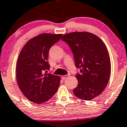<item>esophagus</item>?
<instances>
[{"mask_svg": "<svg viewBox=\"0 0 127 127\" xmlns=\"http://www.w3.org/2000/svg\"><path fill=\"white\" fill-rule=\"evenodd\" d=\"M68 77H69V75H63V76H62V79L63 80H65V79H66V78H68Z\"/></svg>", "mask_w": 127, "mask_h": 127, "instance_id": "esophagus-1", "label": "esophagus"}]
</instances>
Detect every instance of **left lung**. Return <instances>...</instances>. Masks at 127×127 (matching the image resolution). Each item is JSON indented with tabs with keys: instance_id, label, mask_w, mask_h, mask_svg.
Instances as JSON below:
<instances>
[{
	"instance_id": "8db88e82",
	"label": "left lung",
	"mask_w": 127,
	"mask_h": 127,
	"mask_svg": "<svg viewBox=\"0 0 127 127\" xmlns=\"http://www.w3.org/2000/svg\"><path fill=\"white\" fill-rule=\"evenodd\" d=\"M70 47L75 66L78 85L73 90L77 97L91 100L104 90L110 78L111 64L107 49L99 37L87 32L65 34L62 38Z\"/></svg>"
}]
</instances>
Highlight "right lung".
I'll use <instances>...</instances> for the list:
<instances>
[{"instance_id": "right-lung-1", "label": "right lung", "mask_w": 127, "mask_h": 127, "mask_svg": "<svg viewBox=\"0 0 127 127\" xmlns=\"http://www.w3.org/2000/svg\"><path fill=\"white\" fill-rule=\"evenodd\" d=\"M62 36L40 34L28 41L21 50L17 63V81L21 92L31 101H47L59 88L60 77L47 73L46 70L50 66L47 61L50 48Z\"/></svg>"}]
</instances>
